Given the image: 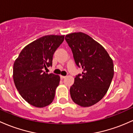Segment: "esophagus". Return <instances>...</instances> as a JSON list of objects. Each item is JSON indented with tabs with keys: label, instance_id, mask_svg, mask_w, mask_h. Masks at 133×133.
<instances>
[{
	"label": "esophagus",
	"instance_id": "34e87169",
	"mask_svg": "<svg viewBox=\"0 0 133 133\" xmlns=\"http://www.w3.org/2000/svg\"><path fill=\"white\" fill-rule=\"evenodd\" d=\"M66 78V76H62V75L61 76V79H64V78Z\"/></svg>",
	"mask_w": 133,
	"mask_h": 133
}]
</instances>
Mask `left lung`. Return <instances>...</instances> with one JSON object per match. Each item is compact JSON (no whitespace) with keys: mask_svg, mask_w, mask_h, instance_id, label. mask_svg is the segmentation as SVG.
<instances>
[{"mask_svg":"<svg viewBox=\"0 0 133 133\" xmlns=\"http://www.w3.org/2000/svg\"><path fill=\"white\" fill-rule=\"evenodd\" d=\"M65 40L76 64L83 69L70 88L71 98L79 106L90 107L102 100L109 90L114 74L113 61L100 43L85 33H70Z\"/></svg>","mask_w":133,"mask_h":133,"instance_id":"left-lung-1","label":"left lung"}]
</instances>
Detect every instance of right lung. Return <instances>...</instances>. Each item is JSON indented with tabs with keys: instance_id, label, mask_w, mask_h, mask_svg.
I'll return each instance as SVG.
<instances>
[{
	"instance_id": "obj_1",
	"label": "right lung",
	"mask_w": 133,
	"mask_h": 133,
	"mask_svg": "<svg viewBox=\"0 0 133 133\" xmlns=\"http://www.w3.org/2000/svg\"><path fill=\"white\" fill-rule=\"evenodd\" d=\"M64 35H46L33 41L21 50L13 65V79L26 102L36 107L50 105L55 97L60 76L43 71L52 66L53 55Z\"/></svg>"
}]
</instances>
